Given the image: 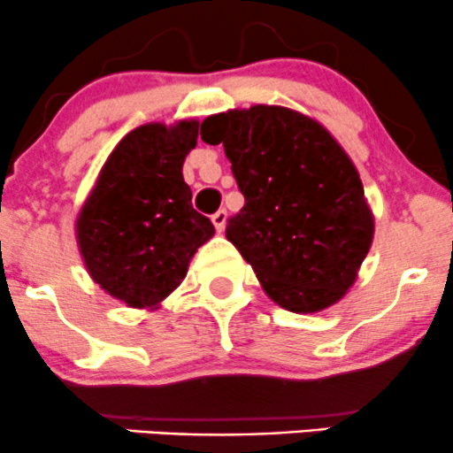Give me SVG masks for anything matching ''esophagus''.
Here are the masks:
<instances>
[{"label": "esophagus", "mask_w": 453, "mask_h": 453, "mask_svg": "<svg viewBox=\"0 0 453 453\" xmlns=\"http://www.w3.org/2000/svg\"><path fill=\"white\" fill-rule=\"evenodd\" d=\"M226 221H227V212L226 211H217L215 215H212V226L217 227V232H223L226 230Z\"/></svg>", "instance_id": "esophagus-1"}]
</instances>
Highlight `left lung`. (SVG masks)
I'll return each mask as SVG.
<instances>
[{"instance_id":"8db88e82","label":"left lung","mask_w":453,"mask_h":453,"mask_svg":"<svg viewBox=\"0 0 453 453\" xmlns=\"http://www.w3.org/2000/svg\"><path fill=\"white\" fill-rule=\"evenodd\" d=\"M200 136L223 144L244 196L226 236L264 292L292 313L345 296L375 232L356 165L324 126L283 106L212 114Z\"/></svg>"}]
</instances>
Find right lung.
I'll use <instances>...</instances> for the list:
<instances>
[{
	"label": "right lung",
	"instance_id": "obj_1",
	"mask_svg": "<svg viewBox=\"0 0 453 453\" xmlns=\"http://www.w3.org/2000/svg\"><path fill=\"white\" fill-rule=\"evenodd\" d=\"M197 121L129 132L104 164L76 219L85 266L97 285L134 309L157 306L185 279L189 259L215 234L191 206L183 161Z\"/></svg>",
	"mask_w": 453,
	"mask_h": 453
}]
</instances>
